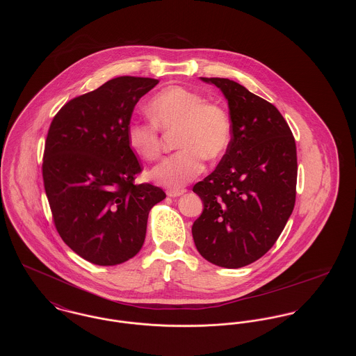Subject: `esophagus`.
Wrapping results in <instances>:
<instances>
[{"instance_id":"esophagus-1","label":"esophagus","mask_w":356,"mask_h":356,"mask_svg":"<svg viewBox=\"0 0 356 356\" xmlns=\"http://www.w3.org/2000/svg\"><path fill=\"white\" fill-rule=\"evenodd\" d=\"M184 192H186V189H168L167 195L170 197H177V196H181Z\"/></svg>"}]
</instances>
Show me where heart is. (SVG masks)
Wrapping results in <instances>:
<instances>
[{"mask_svg":"<svg viewBox=\"0 0 356 356\" xmlns=\"http://www.w3.org/2000/svg\"><path fill=\"white\" fill-rule=\"evenodd\" d=\"M149 122L131 121L127 141L144 160H154L161 152V131H175L180 148L157 164L151 177L160 186L179 189L196 179L204 170V157L219 159L227 151L232 125L220 105L205 102L200 93L184 86L172 85L156 93L148 102Z\"/></svg>","mask_w":356,"mask_h":356,"instance_id":"1","label":"heart"}]
</instances>
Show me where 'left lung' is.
I'll return each mask as SVG.
<instances>
[{
  "label": "left lung",
  "instance_id": "1",
  "mask_svg": "<svg viewBox=\"0 0 356 356\" xmlns=\"http://www.w3.org/2000/svg\"><path fill=\"white\" fill-rule=\"evenodd\" d=\"M200 79L225 96L232 137L216 170L193 186L204 209L192 236L205 260L240 268L271 250L293 211L296 144L271 102L229 79Z\"/></svg>",
  "mask_w": 356,
  "mask_h": 356
}]
</instances>
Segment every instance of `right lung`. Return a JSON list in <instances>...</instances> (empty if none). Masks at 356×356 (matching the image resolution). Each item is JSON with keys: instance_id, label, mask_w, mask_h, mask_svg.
<instances>
[{"instance_id": "1", "label": "right lung", "mask_w": 356, "mask_h": 356, "mask_svg": "<svg viewBox=\"0 0 356 356\" xmlns=\"http://www.w3.org/2000/svg\"><path fill=\"white\" fill-rule=\"evenodd\" d=\"M159 80L121 76L67 102L53 118L42 179L58 235L97 266H116L141 250L149 211L165 192L135 184L141 165L127 141L137 102Z\"/></svg>"}]
</instances>
